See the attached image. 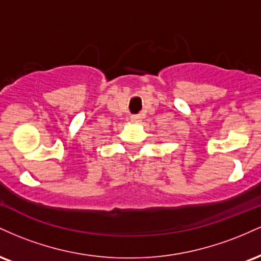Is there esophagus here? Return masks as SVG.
<instances>
[{
  "mask_svg": "<svg viewBox=\"0 0 261 261\" xmlns=\"http://www.w3.org/2000/svg\"><path fill=\"white\" fill-rule=\"evenodd\" d=\"M130 119L133 122H140L141 120H142V116H141L140 114H137V115H131Z\"/></svg>",
  "mask_w": 261,
  "mask_h": 261,
  "instance_id": "esophagus-1",
  "label": "esophagus"
}]
</instances>
